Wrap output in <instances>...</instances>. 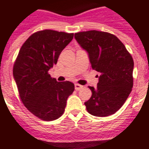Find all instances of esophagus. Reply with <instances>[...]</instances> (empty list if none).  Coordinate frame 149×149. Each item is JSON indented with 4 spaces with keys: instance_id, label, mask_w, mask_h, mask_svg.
Masks as SVG:
<instances>
[{
    "instance_id": "34e87169",
    "label": "esophagus",
    "mask_w": 149,
    "mask_h": 149,
    "mask_svg": "<svg viewBox=\"0 0 149 149\" xmlns=\"http://www.w3.org/2000/svg\"><path fill=\"white\" fill-rule=\"evenodd\" d=\"M83 86L82 85H79L78 84H75V89L77 90V91H79L80 89H82Z\"/></svg>"
}]
</instances>
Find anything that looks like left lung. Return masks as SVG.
Masks as SVG:
<instances>
[{"mask_svg": "<svg viewBox=\"0 0 149 149\" xmlns=\"http://www.w3.org/2000/svg\"><path fill=\"white\" fill-rule=\"evenodd\" d=\"M74 37L87 52L93 70L100 73L97 87H89L92 95L84 102L87 112L99 117L114 114L132 90V57L117 37L106 32H79Z\"/></svg>", "mask_w": 149, "mask_h": 149, "instance_id": "1", "label": "left lung"}]
</instances>
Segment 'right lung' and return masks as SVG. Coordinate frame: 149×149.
Returning a JSON list of instances; mask_svg holds the SVG:
<instances>
[{"instance_id":"1","label":"right lung","mask_w":149,"mask_h":149,"mask_svg":"<svg viewBox=\"0 0 149 149\" xmlns=\"http://www.w3.org/2000/svg\"><path fill=\"white\" fill-rule=\"evenodd\" d=\"M72 38L73 33L45 29L31 35L19 50L13 67L14 79L22 103L40 120L59 118L74 91L72 82H58L48 74Z\"/></svg>"}]
</instances>
